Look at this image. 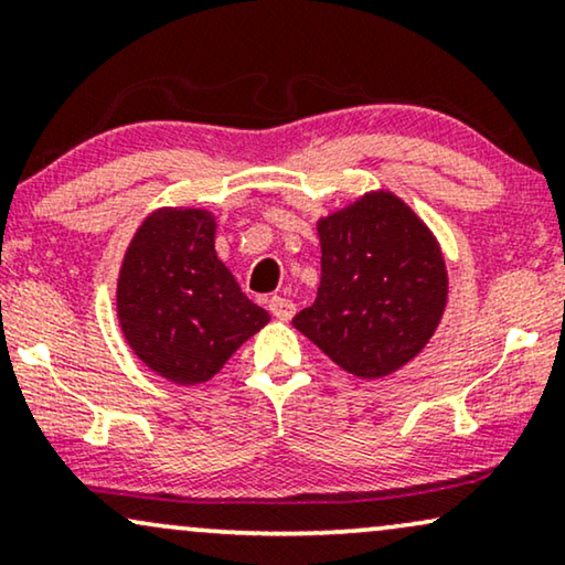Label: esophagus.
Wrapping results in <instances>:
<instances>
[{
    "label": "esophagus",
    "instance_id": "obj_1",
    "mask_svg": "<svg viewBox=\"0 0 565 565\" xmlns=\"http://www.w3.org/2000/svg\"><path fill=\"white\" fill-rule=\"evenodd\" d=\"M268 312H271L276 320H291L294 317V301L284 299V297H271L268 299Z\"/></svg>",
    "mask_w": 565,
    "mask_h": 565
}]
</instances>
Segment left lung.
Here are the masks:
<instances>
[{
  "instance_id": "left-lung-1",
  "label": "left lung",
  "mask_w": 565,
  "mask_h": 565,
  "mask_svg": "<svg viewBox=\"0 0 565 565\" xmlns=\"http://www.w3.org/2000/svg\"><path fill=\"white\" fill-rule=\"evenodd\" d=\"M322 279L291 324L340 369L381 379L438 328L448 274L430 230L402 200L371 192L320 220Z\"/></svg>"
}]
</instances>
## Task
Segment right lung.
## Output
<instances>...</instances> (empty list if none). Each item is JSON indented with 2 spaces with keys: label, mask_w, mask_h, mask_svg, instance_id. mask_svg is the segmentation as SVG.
Returning <instances> with one entry per match:
<instances>
[{
  "label": "right lung",
  "mask_w": 565,
  "mask_h": 565,
  "mask_svg": "<svg viewBox=\"0 0 565 565\" xmlns=\"http://www.w3.org/2000/svg\"><path fill=\"white\" fill-rule=\"evenodd\" d=\"M117 315L135 355L173 384L210 381L271 320L214 253L204 210H158L125 253Z\"/></svg>",
  "instance_id": "right-lung-1"
}]
</instances>
